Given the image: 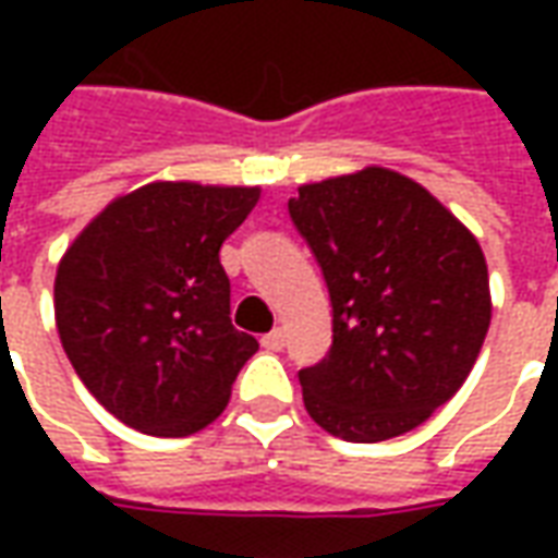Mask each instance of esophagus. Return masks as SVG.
Here are the masks:
<instances>
[{"label":"esophagus","mask_w":558,"mask_h":558,"mask_svg":"<svg viewBox=\"0 0 558 558\" xmlns=\"http://www.w3.org/2000/svg\"><path fill=\"white\" fill-rule=\"evenodd\" d=\"M263 347H266L268 352H280L287 347V331H283V328H271L268 335H263Z\"/></svg>","instance_id":"obj_1"}]
</instances>
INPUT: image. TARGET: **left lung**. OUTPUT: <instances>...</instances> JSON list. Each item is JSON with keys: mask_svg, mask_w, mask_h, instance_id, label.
Here are the masks:
<instances>
[{"mask_svg": "<svg viewBox=\"0 0 558 558\" xmlns=\"http://www.w3.org/2000/svg\"><path fill=\"white\" fill-rule=\"evenodd\" d=\"M290 218L326 278L331 350L299 371L307 415L347 442L410 433L466 383L490 328L475 235L386 167L302 184Z\"/></svg>", "mask_w": 558, "mask_h": 558, "instance_id": "left-lung-1", "label": "left lung"}]
</instances>
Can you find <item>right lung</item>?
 <instances>
[{"instance_id":"right-lung-1","label":"right lung","mask_w":558,"mask_h":558,"mask_svg":"<svg viewBox=\"0 0 558 558\" xmlns=\"http://www.w3.org/2000/svg\"><path fill=\"white\" fill-rule=\"evenodd\" d=\"M259 187L151 182L119 196L56 268V328L104 410L151 436H191L218 418L259 350L232 328L220 244Z\"/></svg>"}]
</instances>
